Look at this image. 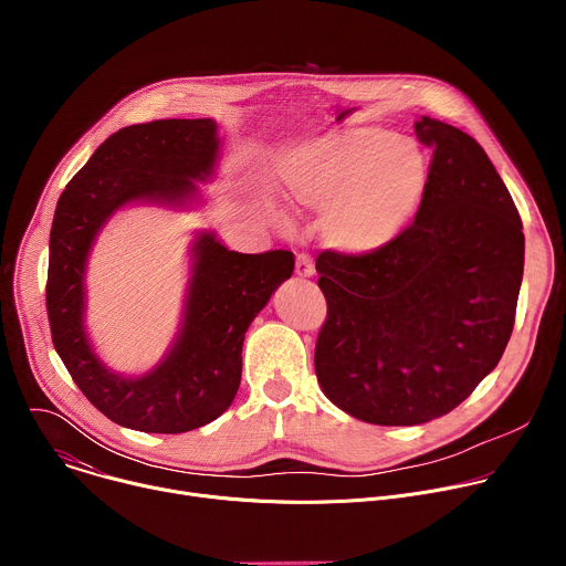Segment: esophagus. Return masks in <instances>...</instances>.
<instances>
[{"instance_id":"esophagus-1","label":"esophagus","mask_w":566,"mask_h":566,"mask_svg":"<svg viewBox=\"0 0 566 566\" xmlns=\"http://www.w3.org/2000/svg\"><path fill=\"white\" fill-rule=\"evenodd\" d=\"M295 273L300 277H311L315 273V264H313V258L306 255V253H300L297 260H295Z\"/></svg>"}]
</instances>
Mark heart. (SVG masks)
I'll return each instance as SVG.
<instances>
[{"mask_svg":"<svg viewBox=\"0 0 566 566\" xmlns=\"http://www.w3.org/2000/svg\"><path fill=\"white\" fill-rule=\"evenodd\" d=\"M275 177L289 203L325 212V237L336 251L367 255L415 217L428 186V158L389 129L347 127L284 154Z\"/></svg>","mask_w":566,"mask_h":566,"instance_id":"b5f03b06","label":"heart"}]
</instances>
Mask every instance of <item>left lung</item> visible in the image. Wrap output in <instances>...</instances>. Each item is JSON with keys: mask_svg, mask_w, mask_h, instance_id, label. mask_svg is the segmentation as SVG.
I'll return each instance as SVG.
<instances>
[{"mask_svg": "<svg viewBox=\"0 0 566 566\" xmlns=\"http://www.w3.org/2000/svg\"><path fill=\"white\" fill-rule=\"evenodd\" d=\"M415 132L432 149L415 221L374 253L315 260L317 382L376 426L428 423L474 391L509 345L524 273L522 219L489 154L441 120Z\"/></svg>", "mask_w": 566, "mask_h": 566, "instance_id": "8db88e82", "label": "left lung"}]
</instances>
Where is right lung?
I'll use <instances>...</instances> for the list:
<instances>
[{
	"instance_id": "obj_1",
	"label": "right lung",
	"mask_w": 566,
	"mask_h": 566,
	"mask_svg": "<svg viewBox=\"0 0 566 566\" xmlns=\"http://www.w3.org/2000/svg\"><path fill=\"white\" fill-rule=\"evenodd\" d=\"M217 147L210 118L129 125L92 154L57 199L46 275L51 340L80 391L123 428L179 434L221 417L239 389L244 334L293 273L291 251L244 255L199 234L184 329L168 358L140 378H120L94 356L83 325V273L98 228L127 201L190 197L192 179L212 172Z\"/></svg>"
}]
</instances>
